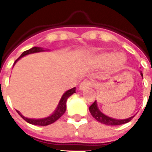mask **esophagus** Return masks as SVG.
Listing matches in <instances>:
<instances>
[{"label": "esophagus", "mask_w": 152, "mask_h": 152, "mask_svg": "<svg viewBox=\"0 0 152 152\" xmlns=\"http://www.w3.org/2000/svg\"><path fill=\"white\" fill-rule=\"evenodd\" d=\"M93 86H94V83H92V81L83 80L80 85V90H84L86 88H91Z\"/></svg>", "instance_id": "esophagus-1"}]
</instances>
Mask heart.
Wrapping results in <instances>:
<instances>
[{
    "mask_svg": "<svg viewBox=\"0 0 152 152\" xmlns=\"http://www.w3.org/2000/svg\"><path fill=\"white\" fill-rule=\"evenodd\" d=\"M125 56L122 53H103L95 57V63L101 66H108L110 65L113 70L120 69L125 63Z\"/></svg>",
    "mask_w": 152,
    "mask_h": 152,
    "instance_id": "obj_1",
    "label": "heart"
}]
</instances>
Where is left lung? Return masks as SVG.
I'll use <instances>...</instances> for the list:
<instances>
[{
    "mask_svg": "<svg viewBox=\"0 0 152 152\" xmlns=\"http://www.w3.org/2000/svg\"><path fill=\"white\" fill-rule=\"evenodd\" d=\"M140 74H141V76H143L142 72ZM89 111H90L91 114L92 115L93 118H95V119H96L98 121H99V122L107 125H123V124H125V123L130 121L132 118H134V116H132V117H130V118H126V119H123V120H121V119L120 120H118V119H114V118H110L108 116L105 115L104 113H102L101 111L99 110V109L98 108L96 101L94 102L92 105L89 107Z\"/></svg>",
    "mask_w": 152,
    "mask_h": 152,
    "instance_id": "1",
    "label": "left lung"
}]
</instances>
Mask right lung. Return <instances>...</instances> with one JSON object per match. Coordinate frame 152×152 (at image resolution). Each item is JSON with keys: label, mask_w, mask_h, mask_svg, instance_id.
<instances>
[{"label": "right lung", "mask_w": 152, "mask_h": 152, "mask_svg": "<svg viewBox=\"0 0 152 152\" xmlns=\"http://www.w3.org/2000/svg\"><path fill=\"white\" fill-rule=\"evenodd\" d=\"M42 51H45L41 47H32L31 49H30L28 50H26L22 54L20 55V57L18 58L16 61H15L14 64H15V62L17 61L18 60L20 59L21 57H24L27 54H31V53H39V52H42ZM76 93V88H73L70 89V90L67 91L66 92L64 93V95H62L61 99L60 100L59 103H58V106H57L56 110L53 113V114H51L50 116H49L47 118H42V119H31V118H25L24 116H23L21 113H20V111H17V113L20 115V117L25 120L27 122L31 124V125H40V126H46V125H50L52 123L55 122L56 121L58 120L61 117L63 114L64 113L65 110H66V102L69 96H71L72 94Z\"/></svg>", "instance_id": "right-lung-1"}]
</instances>
